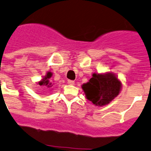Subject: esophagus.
Here are the masks:
<instances>
[{
	"label": "esophagus",
	"instance_id": "1",
	"mask_svg": "<svg viewBox=\"0 0 151 151\" xmlns=\"http://www.w3.org/2000/svg\"><path fill=\"white\" fill-rule=\"evenodd\" d=\"M68 84L73 86V85H75V82L73 80H68Z\"/></svg>",
	"mask_w": 151,
	"mask_h": 151
}]
</instances>
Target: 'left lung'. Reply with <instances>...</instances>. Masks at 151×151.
<instances>
[{
    "label": "left lung",
    "instance_id": "left-lung-1",
    "mask_svg": "<svg viewBox=\"0 0 151 151\" xmlns=\"http://www.w3.org/2000/svg\"><path fill=\"white\" fill-rule=\"evenodd\" d=\"M121 83L112 73L94 74L89 83L83 85L86 98L96 106H104L111 102L120 91Z\"/></svg>",
    "mask_w": 151,
    "mask_h": 151
}]
</instances>
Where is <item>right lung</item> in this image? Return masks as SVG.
<instances>
[{"mask_svg":"<svg viewBox=\"0 0 151 151\" xmlns=\"http://www.w3.org/2000/svg\"><path fill=\"white\" fill-rule=\"evenodd\" d=\"M52 76V73H48L47 75H46V76L44 78H42V80L41 82L38 83V84L40 86H47L48 87H50L51 84H49V81H48V78H51Z\"/></svg>","mask_w":151,"mask_h":151,"instance_id":"right-lung-1","label":"right lung"}]
</instances>
